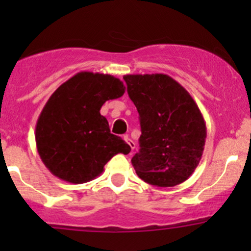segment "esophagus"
<instances>
[{
	"instance_id": "esophagus-1",
	"label": "esophagus",
	"mask_w": 251,
	"mask_h": 251,
	"mask_svg": "<svg viewBox=\"0 0 251 251\" xmlns=\"http://www.w3.org/2000/svg\"><path fill=\"white\" fill-rule=\"evenodd\" d=\"M124 140H125L126 143H127L128 146H130V148L132 149V151H133V149H135V142H133L132 140H131V138L128 137L127 135H125V136H124Z\"/></svg>"
}]
</instances>
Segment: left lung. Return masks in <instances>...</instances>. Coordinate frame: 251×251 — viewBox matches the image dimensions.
Instances as JSON below:
<instances>
[{
	"label": "left lung",
	"instance_id": "8db88e82",
	"mask_svg": "<svg viewBox=\"0 0 251 251\" xmlns=\"http://www.w3.org/2000/svg\"><path fill=\"white\" fill-rule=\"evenodd\" d=\"M124 80L140 114V151L131 159L136 174L151 186L182 183L203 155V114L188 91L169 75H125Z\"/></svg>",
	"mask_w": 251,
	"mask_h": 251
}]
</instances>
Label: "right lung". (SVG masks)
Masks as SVG:
<instances>
[{"label":"right lung","instance_id":"obj_1","mask_svg":"<svg viewBox=\"0 0 251 251\" xmlns=\"http://www.w3.org/2000/svg\"><path fill=\"white\" fill-rule=\"evenodd\" d=\"M125 93L113 75L81 72L59 86L40 114L35 140L42 163L70 183L92 181L119 153L128 154L125 141L110 133L100 108Z\"/></svg>","mask_w":251,"mask_h":251}]
</instances>
